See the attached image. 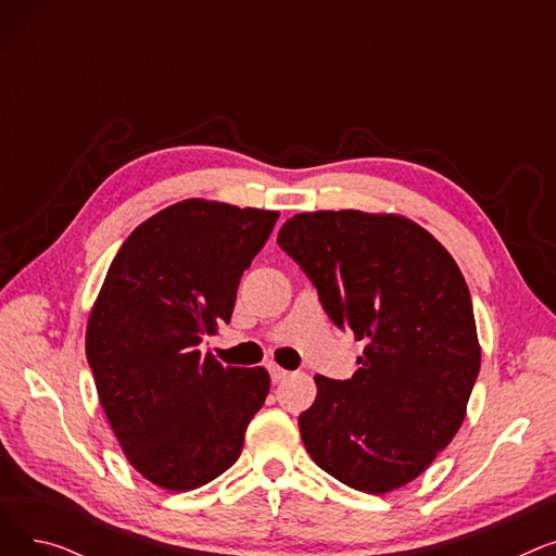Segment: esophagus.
I'll use <instances>...</instances> for the list:
<instances>
[{
    "label": "esophagus",
    "mask_w": 556,
    "mask_h": 556,
    "mask_svg": "<svg viewBox=\"0 0 556 556\" xmlns=\"http://www.w3.org/2000/svg\"><path fill=\"white\" fill-rule=\"evenodd\" d=\"M268 371H270L273 383H279V381H283V378L288 376V371H286L283 367H279L277 363H270V365H268Z\"/></svg>",
    "instance_id": "esophagus-1"
}]
</instances>
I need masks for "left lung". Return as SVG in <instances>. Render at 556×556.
<instances>
[{"label": "left lung", "mask_w": 556, "mask_h": 556, "mask_svg": "<svg viewBox=\"0 0 556 556\" xmlns=\"http://www.w3.org/2000/svg\"><path fill=\"white\" fill-rule=\"evenodd\" d=\"M344 331L365 340L349 381L315 376L302 442L342 484L383 495L457 434L480 371L469 286L428 229L401 214L306 212L277 237Z\"/></svg>", "instance_id": "8db88e82"}]
</instances>
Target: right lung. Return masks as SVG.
Here are the masks:
<instances>
[{"label":"right lung","mask_w":556,"mask_h":556,"mask_svg":"<svg viewBox=\"0 0 556 556\" xmlns=\"http://www.w3.org/2000/svg\"><path fill=\"white\" fill-rule=\"evenodd\" d=\"M277 218L204 198L170 204L116 252L87 317V363L116 442L166 491L225 473L268 396L266 369L220 365L198 344L229 323Z\"/></svg>","instance_id":"right-lung-1"}]
</instances>
